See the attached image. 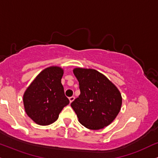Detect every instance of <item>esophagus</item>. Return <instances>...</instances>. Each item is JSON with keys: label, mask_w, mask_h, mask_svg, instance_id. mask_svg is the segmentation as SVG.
I'll use <instances>...</instances> for the list:
<instances>
[{"label": "esophagus", "mask_w": 158, "mask_h": 158, "mask_svg": "<svg viewBox=\"0 0 158 158\" xmlns=\"http://www.w3.org/2000/svg\"><path fill=\"white\" fill-rule=\"evenodd\" d=\"M69 102H73L74 101V100H75V97H70L69 98Z\"/></svg>", "instance_id": "34e87169"}]
</instances>
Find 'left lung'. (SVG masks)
I'll return each instance as SVG.
<instances>
[{"instance_id":"8db88e82","label":"left lung","mask_w":158,"mask_h":158,"mask_svg":"<svg viewBox=\"0 0 158 158\" xmlns=\"http://www.w3.org/2000/svg\"><path fill=\"white\" fill-rule=\"evenodd\" d=\"M81 94L71 103L79 122L90 130H100L115 119L122 98L118 89L102 73L93 69L75 68Z\"/></svg>"}]
</instances>
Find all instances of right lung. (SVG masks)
<instances>
[{
    "label": "right lung",
    "instance_id": "right-lung-1",
    "mask_svg": "<svg viewBox=\"0 0 158 158\" xmlns=\"http://www.w3.org/2000/svg\"><path fill=\"white\" fill-rule=\"evenodd\" d=\"M64 70L50 67L42 70L23 95L26 114L40 125H48L58 119L64 107L69 103L61 84Z\"/></svg>",
    "mask_w": 158,
    "mask_h": 158
}]
</instances>
